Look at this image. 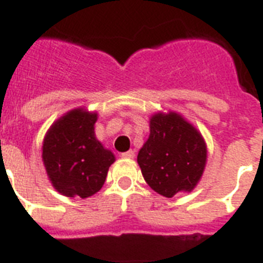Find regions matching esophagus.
<instances>
[{
    "label": "esophagus",
    "mask_w": 263,
    "mask_h": 263,
    "mask_svg": "<svg viewBox=\"0 0 263 263\" xmlns=\"http://www.w3.org/2000/svg\"><path fill=\"white\" fill-rule=\"evenodd\" d=\"M122 157H124V159H134V157H135V152L132 149L127 151V152H123Z\"/></svg>",
    "instance_id": "esophagus-1"
}]
</instances>
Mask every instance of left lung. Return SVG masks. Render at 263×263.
I'll list each match as a JSON object with an SVG mask.
<instances>
[{
	"label": "left lung",
	"instance_id": "left-lung-1",
	"mask_svg": "<svg viewBox=\"0 0 263 263\" xmlns=\"http://www.w3.org/2000/svg\"><path fill=\"white\" fill-rule=\"evenodd\" d=\"M143 177L164 197L192 192L206 164V144L181 115L157 112L149 120V138L138 155Z\"/></svg>",
	"mask_w": 263,
	"mask_h": 263
}]
</instances>
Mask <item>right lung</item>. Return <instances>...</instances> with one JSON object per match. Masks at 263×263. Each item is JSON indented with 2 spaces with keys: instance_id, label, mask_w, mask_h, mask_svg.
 Here are the masks:
<instances>
[{
  "instance_id": "obj_1",
  "label": "right lung",
  "mask_w": 263,
  "mask_h": 263,
  "mask_svg": "<svg viewBox=\"0 0 263 263\" xmlns=\"http://www.w3.org/2000/svg\"><path fill=\"white\" fill-rule=\"evenodd\" d=\"M97 112L68 111L47 131L43 165L52 186L67 197H90L100 191L115 156L95 138Z\"/></svg>"
}]
</instances>
